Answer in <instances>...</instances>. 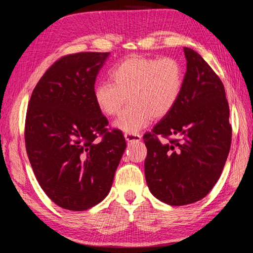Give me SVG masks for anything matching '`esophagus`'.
<instances>
[{
  "instance_id": "1",
  "label": "esophagus",
  "mask_w": 253,
  "mask_h": 253,
  "mask_svg": "<svg viewBox=\"0 0 253 253\" xmlns=\"http://www.w3.org/2000/svg\"><path fill=\"white\" fill-rule=\"evenodd\" d=\"M124 136H125V138L128 143L139 142V140L142 139V136H140L139 134H128V132H126Z\"/></svg>"
}]
</instances>
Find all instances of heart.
I'll return each mask as SVG.
<instances>
[{
    "label": "heart",
    "instance_id": "1",
    "mask_svg": "<svg viewBox=\"0 0 253 253\" xmlns=\"http://www.w3.org/2000/svg\"><path fill=\"white\" fill-rule=\"evenodd\" d=\"M111 81H100L93 88V100L105 116H115L128 98L114 126L136 134L152 118L161 119L176 106L184 85L182 63L174 58L132 55L115 66Z\"/></svg>",
    "mask_w": 253,
    "mask_h": 253
}]
</instances>
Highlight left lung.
Here are the masks:
<instances>
[{
    "mask_svg": "<svg viewBox=\"0 0 253 253\" xmlns=\"http://www.w3.org/2000/svg\"><path fill=\"white\" fill-rule=\"evenodd\" d=\"M186 74L182 95L169 115L143 136L145 177L152 194L169 205L207 196L223 170L232 127L224 85L204 59L184 48ZM167 140L162 143L158 136Z\"/></svg>",
    "mask_w": 253,
    "mask_h": 253,
    "instance_id": "obj_1",
    "label": "left lung"
}]
</instances>
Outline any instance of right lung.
<instances>
[{
	"instance_id": "add662e5",
	"label": "right lung",
	"mask_w": 253,
	"mask_h": 253,
	"mask_svg": "<svg viewBox=\"0 0 253 253\" xmlns=\"http://www.w3.org/2000/svg\"><path fill=\"white\" fill-rule=\"evenodd\" d=\"M108 55L60 58L37 84L28 105L24 138L30 164L44 193L70 211H84L108 195L126 148L123 132L108 130L93 100L97 75Z\"/></svg>"
}]
</instances>
